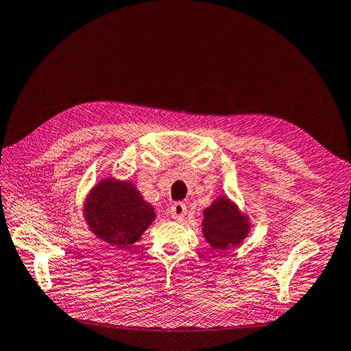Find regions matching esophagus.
Returning a JSON list of instances; mask_svg holds the SVG:
<instances>
[{
  "mask_svg": "<svg viewBox=\"0 0 351 351\" xmlns=\"http://www.w3.org/2000/svg\"><path fill=\"white\" fill-rule=\"evenodd\" d=\"M185 213H186V206L182 202H176L173 203L172 208H170V217L176 221H181L185 217Z\"/></svg>",
  "mask_w": 351,
  "mask_h": 351,
  "instance_id": "34e87169",
  "label": "esophagus"
}]
</instances>
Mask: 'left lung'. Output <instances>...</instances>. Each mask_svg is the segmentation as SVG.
I'll use <instances>...</instances> for the list:
<instances>
[{"label":"left lung","mask_w":351,"mask_h":351,"mask_svg":"<svg viewBox=\"0 0 351 351\" xmlns=\"http://www.w3.org/2000/svg\"><path fill=\"white\" fill-rule=\"evenodd\" d=\"M249 215L241 212L237 203L228 199L227 194H219L209 208L203 210L202 232L204 240L215 250L237 247L249 236Z\"/></svg>","instance_id":"left-lung-1"}]
</instances>
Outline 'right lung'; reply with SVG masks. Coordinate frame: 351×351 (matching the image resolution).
I'll use <instances>...</instances> for the list:
<instances>
[{"instance_id": "add662e5", "label": "right lung", "mask_w": 351, "mask_h": 351, "mask_svg": "<svg viewBox=\"0 0 351 351\" xmlns=\"http://www.w3.org/2000/svg\"><path fill=\"white\" fill-rule=\"evenodd\" d=\"M83 218L97 239L117 249H128L154 222L156 210L133 182L110 176L90 188Z\"/></svg>"}]
</instances>
